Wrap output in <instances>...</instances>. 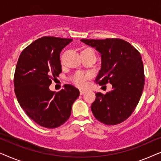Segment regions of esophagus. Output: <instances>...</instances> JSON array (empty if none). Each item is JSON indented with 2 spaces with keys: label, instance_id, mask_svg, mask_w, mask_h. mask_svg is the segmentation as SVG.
Segmentation results:
<instances>
[{
  "label": "esophagus",
  "instance_id": "1",
  "mask_svg": "<svg viewBox=\"0 0 161 161\" xmlns=\"http://www.w3.org/2000/svg\"><path fill=\"white\" fill-rule=\"evenodd\" d=\"M86 92V91H84V90H82V89H80V95H82V94H83Z\"/></svg>",
  "mask_w": 161,
  "mask_h": 161
}]
</instances>
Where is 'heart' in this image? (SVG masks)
Masks as SVG:
<instances>
[{
    "label": "heart",
    "mask_w": 161,
    "mask_h": 161,
    "mask_svg": "<svg viewBox=\"0 0 161 161\" xmlns=\"http://www.w3.org/2000/svg\"><path fill=\"white\" fill-rule=\"evenodd\" d=\"M89 78V75L83 72H78L72 78V81L77 86L83 88L86 85V81Z\"/></svg>",
    "instance_id": "obj_1"
}]
</instances>
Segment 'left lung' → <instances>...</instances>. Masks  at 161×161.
<instances>
[{
  "mask_svg": "<svg viewBox=\"0 0 161 161\" xmlns=\"http://www.w3.org/2000/svg\"><path fill=\"white\" fill-rule=\"evenodd\" d=\"M80 41L101 53V69L95 82L112 84L111 92L96 93L91 106L94 117L108 125L124 122L133 114L144 89V72L140 53L120 39Z\"/></svg>",
  "mask_w": 161,
  "mask_h": 161,
  "instance_id": "1",
  "label": "left lung"
}]
</instances>
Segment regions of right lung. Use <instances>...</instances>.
I'll use <instances>...</instances> for the list:
<instances>
[{
  "instance_id": "right-lung-1",
  "label": "right lung",
  "mask_w": 161,
  "mask_h": 161,
  "mask_svg": "<svg viewBox=\"0 0 161 161\" xmlns=\"http://www.w3.org/2000/svg\"><path fill=\"white\" fill-rule=\"evenodd\" d=\"M72 39L43 36L26 47L17 61L14 76L17 101L36 124L56 128L67 122L79 90L70 84L58 92L49 89L61 72L60 53Z\"/></svg>"
}]
</instances>
